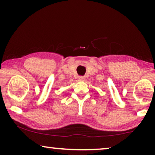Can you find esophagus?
I'll list each match as a JSON object with an SVG mask.
<instances>
[{
	"label": "esophagus",
	"mask_w": 155,
	"mask_h": 155,
	"mask_svg": "<svg viewBox=\"0 0 155 155\" xmlns=\"http://www.w3.org/2000/svg\"><path fill=\"white\" fill-rule=\"evenodd\" d=\"M78 80H80V81H83V80H84V78L82 77V76H80V77H78Z\"/></svg>",
	"instance_id": "1"
}]
</instances>
